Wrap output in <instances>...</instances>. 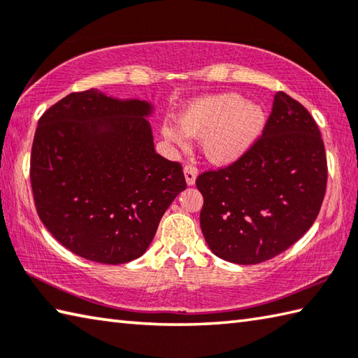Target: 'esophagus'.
Returning <instances> with one entry per match:
<instances>
[{"label":"esophagus","instance_id":"esophagus-1","mask_svg":"<svg viewBox=\"0 0 358 358\" xmlns=\"http://www.w3.org/2000/svg\"><path fill=\"white\" fill-rule=\"evenodd\" d=\"M197 167L194 164H186L185 166V177H186V183L192 186L194 183H196V178H197Z\"/></svg>","mask_w":358,"mask_h":358}]
</instances>
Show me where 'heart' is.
<instances>
[{"label":"heart","instance_id":"obj_1","mask_svg":"<svg viewBox=\"0 0 358 358\" xmlns=\"http://www.w3.org/2000/svg\"><path fill=\"white\" fill-rule=\"evenodd\" d=\"M264 123L263 111L238 94H220L191 103L180 115V127L166 123L162 134L175 145L185 147L187 138H203L208 159L225 164L249 147Z\"/></svg>","mask_w":358,"mask_h":358}]
</instances>
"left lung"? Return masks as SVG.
<instances>
[{
	"label": "left lung",
	"instance_id": "obj_1",
	"mask_svg": "<svg viewBox=\"0 0 358 358\" xmlns=\"http://www.w3.org/2000/svg\"><path fill=\"white\" fill-rule=\"evenodd\" d=\"M200 227L219 258L257 264L302 238L327 186L320 128L297 100L278 92L263 133L231 164L201 172Z\"/></svg>",
	"mask_w": 358,
	"mask_h": 358
}]
</instances>
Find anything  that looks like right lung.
Here are the masks:
<instances>
[{
    "instance_id": "obj_1",
    "label": "right lung",
    "mask_w": 358,
    "mask_h": 358,
    "mask_svg": "<svg viewBox=\"0 0 358 358\" xmlns=\"http://www.w3.org/2000/svg\"><path fill=\"white\" fill-rule=\"evenodd\" d=\"M145 101L73 92L38 119L29 177L38 217L70 252L122 264L150 245L186 189L183 167L155 152Z\"/></svg>"
}]
</instances>
